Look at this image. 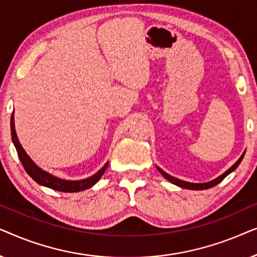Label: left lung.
<instances>
[{"label":"left lung","mask_w":257,"mask_h":257,"mask_svg":"<svg viewBox=\"0 0 257 257\" xmlns=\"http://www.w3.org/2000/svg\"><path fill=\"white\" fill-rule=\"evenodd\" d=\"M243 157H244V152H243V154H242V156L240 157V159H238V160L236 161V163H235V164L233 165V166H231V167L229 168V170H227L226 172H224L223 174H221L220 177H217L216 179H214V180L209 181V182H203V184H194V182H187V181L180 180V179H177V178L172 177V175H170V174H167L166 172H164L163 170H161V168H159V167H157V168H158V171H159L160 173L163 174L164 177L166 178L168 181H171L172 184L179 186V187L186 188V189H193V191H202V189L212 188V187H214V186H216L217 184H220V182L222 181L223 179L226 178L228 174H230L231 172L236 170L237 166H238V165H240V163L242 161V159H243Z\"/></svg>","instance_id":"left-lung-1"}]
</instances>
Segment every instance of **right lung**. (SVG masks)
Instances as JSON below:
<instances>
[{"label": "right lung", "instance_id": "add662e5", "mask_svg": "<svg viewBox=\"0 0 257 257\" xmlns=\"http://www.w3.org/2000/svg\"><path fill=\"white\" fill-rule=\"evenodd\" d=\"M10 128H12L13 143L16 147L17 154H19V158L21 163L23 165L24 170L27 171V173L29 174L30 177L37 182V184L45 186V187L55 189V191L65 192V193H75V192L84 191V189L92 187L96 182L99 181L101 175L104 174V172L106 171V168L108 166V163H106L99 171L97 172L96 174H93L92 177L90 178L83 179V180H76V181L63 180V179L55 177V175L48 173V172H45L42 170V168L38 167L37 165L30 159V157L26 153V151L23 150L22 145H21L19 142V138H17V135L15 131V122H14V114L12 115V119H10Z\"/></svg>", "mask_w": 257, "mask_h": 257}]
</instances>
